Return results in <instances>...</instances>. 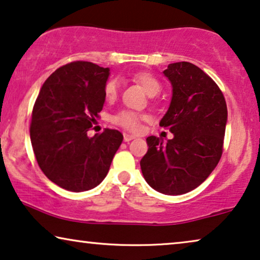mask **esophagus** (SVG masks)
<instances>
[{"instance_id":"1","label":"esophagus","mask_w":260,"mask_h":260,"mask_svg":"<svg viewBox=\"0 0 260 260\" xmlns=\"http://www.w3.org/2000/svg\"><path fill=\"white\" fill-rule=\"evenodd\" d=\"M124 142H130L131 140H134L135 137L136 136H134V135H130V134H126V133H124Z\"/></svg>"}]
</instances>
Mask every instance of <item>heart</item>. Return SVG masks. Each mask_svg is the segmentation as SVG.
Masks as SVG:
<instances>
[{
    "instance_id": "obj_1",
    "label": "heart",
    "mask_w": 260,
    "mask_h": 260,
    "mask_svg": "<svg viewBox=\"0 0 260 260\" xmlns=\"http://www.w3.org/2000/svg\"><path fill=\"white\" fill-rule=\"evenodd\" d=\"M133 79L143 87V90L147 92L149 95H155L161 91V83L155 76H152L149 72H138L133 74ZM104 93L106 99L112 101L116 98L118 93V81L116 79H110L105 85ZM145 119L144 115L131 111V110H122L117 112L112 117V122L117 125L124 127L129 131H137L141 126V120Z\"/></svg>"
}]
</instances>
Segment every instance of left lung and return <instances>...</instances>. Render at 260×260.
I'll return each instance as SVG.
<instances>
[{"label": "left lung", "mask_w": 260, "mask_h": 260, "mask_svg": "<svg viewBox=\"0 0 260 260\" xmlns=\"http://www.w3.org/2000/svg\"><path fill=\"white\" fill-rule=\"evenodd\" d=\"M163 74L172 84L173 95L159 126L174 137L163 144L161 138L149 136L141 169L155 190L181 195L200 186L219 163L227 106L214 80L193 63H169Z\"/></svg>", "instance_id": "obj_1"}]
</instances>
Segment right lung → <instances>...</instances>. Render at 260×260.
Returning a JSON list of instances; mask_svg holds the SVG:
<instances>
[{"label":"right lung","mask_w":260,"mask_h":260,"mask_svg":"<svg viewBox=\"0 0 260 260\" xmlns=\"http://www.w3.org/2000/svg\"><path fill=\"white\" fill-rule=\"evenodd\" d=\"M109 74L93 62H70L47 78L35 101L30 123L35 157L45 175L66 190L97 187L122 144L118 130L87 136L103 110Z\"/></svg>","instance_id":"1"}]
</instances>
